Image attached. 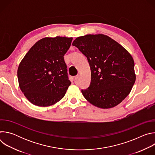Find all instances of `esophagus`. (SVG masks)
<instances>
[{"label": "esophagus", "mask_w": 155, "mask_h": 155, "mask_svg": "<svg viewBox=\"0 0 155 155\" xmlns=\"http://www.w3.org/2000/svg\"><path fill=\"white\" fill-rule=\"evenodd\" d=\"M79 78H80V75H77V76H75V78H74V80H75V81H77L78 79H79Z\"/></svg>", "instance_id": "obj_1"}]
</instances>
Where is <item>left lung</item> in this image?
<instances>
[{
	"label": "left lung",
	"mask_w": 155,
	"mask_h": 155,
	"mask_svg": "<svg viewBox=\"0 0 155 155\" xmlns=\"http://www.w3.org/2000/svg\"><path fill=\"white\" fill-rule=\"evenodd\" d=\"M87 58L91 80L81 90L84 98L101 108H113L130 93L136 81L134 61L122 45L102 34H87L72 43Z\"/></svg>",
	"instance_id": "1"
}]
</instances>
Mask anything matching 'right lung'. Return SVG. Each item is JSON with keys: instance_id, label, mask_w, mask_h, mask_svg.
Wrapping results in <instances>:
<instances>
[{"instance_id": "1", "label": "right lung", "mask_w": 155, "mask_h": 155, "mask_svg": "<svg viewBox=\"0 0 155 155\" xmlns=\"http://www.w3.org/2000/svg\"><path fill=\"white\" fill-rule=\"evenodd\" d=\"M72 39L60 36L43 38L20 62L17 71L19 86L32 104L48 107L64 97L71 84L64 56Z\"/></svg>"}]
</instances>
